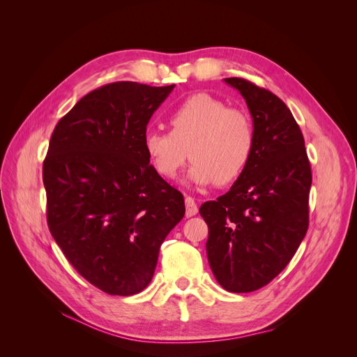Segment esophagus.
I'll use <instances>...</instances> for the list:
<instances>
[{"label": "esophagus", "instance_id": "obj_1", "mask_svg": "<svg viewBox=\"0 0 357 357\" xmlns=\"http://www.w3.org/2000/svg\"><path fill=\"white\" fill-rule=\"evenodd\" d=\"M185 202H186V215H188V218L195 215L198 213V205H197L195 199L190 198V197H186Z\"/></svg>", "mask_w": 357, "mask_h": 357}]
</instances>
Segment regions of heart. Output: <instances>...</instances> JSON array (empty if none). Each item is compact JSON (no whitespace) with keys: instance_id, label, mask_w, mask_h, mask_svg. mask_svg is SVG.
I'll return each instance as SVG.
<instances>
[{"instance_id":"1","label":"heart","mask_w":357,"mask_h":357,"mask_svg":"<svg viewBox=\"0 0 357 357\" xmlns=\"http://www.w3.org/2000/svg\"><path fill=\"white\" fill-rule=\"evenodd\" d=\"M171 131L149 129L143 137L144 152L159 176H177L188 158L193 159L186 183L210 186L228 185L250 164L255 150V125L244 110L208 93H195L169 114Z\"/></svg>"}]
</instances>
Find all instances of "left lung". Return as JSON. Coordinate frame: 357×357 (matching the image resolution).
<instances>
[{
    "mask_svg": "<svg viewBox=\"0 0 357 357\" xmlns=\"http://www.w3.org/2000/svg\"><path fill=\"white\" fill-rule=\"evenodd\" d=\"M241 93L255 125V150L243 174L199 213L208 225L207 257L218 283L234 294L264 287L283 271L308 229L311 168L304 137L287 105L244 79Z\"/></svg>",
    "mask_w": 357,
    "mask_h": 357,
    "instance_id": "1",
    "label": "left lung"
}]
</instances>
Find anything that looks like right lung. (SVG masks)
<instances>
[{
    "label": "right lung",
    "instance_id": "add662e5",
    "mask_svg": "<svg viewBox=\"0 0 357 357\" xmlns=\"http://www.w3.org/2000/svg\"><path fill=\"white\" fill-rule=\"evenodd\" d=\"M174 86L105 84L50 138L43 164L50 234L79 274L109 295L147 287L160 244L186 211L143 147L150 117Z\"/></svg>",
    "mask_w": 357,
    "mask_h": 357
}]
</instances>
